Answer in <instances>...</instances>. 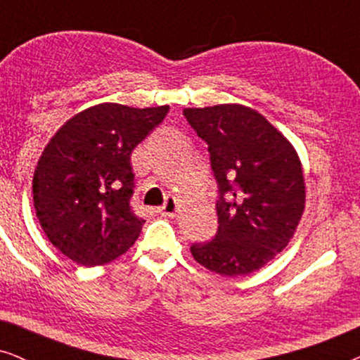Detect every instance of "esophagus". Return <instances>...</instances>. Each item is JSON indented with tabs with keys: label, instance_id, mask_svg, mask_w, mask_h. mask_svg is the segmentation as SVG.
Returning a JSON list of instances; mask_svg holds the SVG:
<instances>
[{
	"label": "esophagus",
	"instance_id": "esophagus-1",
	"mask_svg": "<svg viewBox=\"0 0 360 360\" xmlns=\"http://www.w3.org/2000/svg\"><path fill=\"white\" fill-rule=\"evenodd\" d=\"M176 210H179V201H176L175 196H169L165 201V205L159 210L162 214L167 216V218H174L176 214Z\"/></svg>",
	"mask_w": 360,
	"mask_h": 360
}]
</instances>
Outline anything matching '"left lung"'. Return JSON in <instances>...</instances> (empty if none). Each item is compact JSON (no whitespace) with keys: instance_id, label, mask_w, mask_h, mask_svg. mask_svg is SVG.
Returning a JSON list of instances; mask_svg holds the SVG:
<instances>
[{"instance_id":"8db88e82","label":"left lung","mask_w":360,"mask_h":360,"mask_svg":"<svg viewBox=\"0 0 360 360\" xmlns=\"http://www.w3.org/2000/svg\"><path fill=\"white\" fill-rule=\"evenodd\" d=\"M208 142L219 188L218 234L191 245V255L224 277L262 269L287 248L307 201L300 157L287 137L254 108L239 103L185 108Z\"/></svg>"}]
</instances>
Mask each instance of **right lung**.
<instances>
[{"mask_svg": "<svg viewBox=\"0 0 360 360\" xmlns=\"http://www.w3.org/2000/svg\"><path fill=\"white\" fill-rule=\"evenodd\" d=\"M169 110L100 103L49 141L32 176L34 208L49 240L75 264L111 262L139 238L146 221L129 206L131 154Z\"/></svg>", "mask_w": 360, "mask_h": 360, "instance_id": "add662e5", "label": "right lung"}]
</instances>
